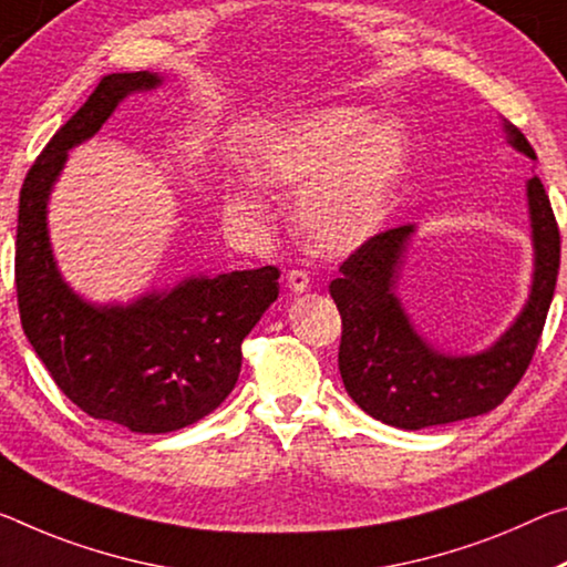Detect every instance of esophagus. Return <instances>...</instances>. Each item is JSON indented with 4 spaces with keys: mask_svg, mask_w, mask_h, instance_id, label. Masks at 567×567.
I'll return each instance as SVG.
<instances>
[{
    "mask_svg": "<svg viewBox=\"0 0 567 567\" xmlns=\"http://www.w3.org/2000/svg\"><path fill=\"white\" fill-rule=\"evenodd\" d=\"M287 287H290L292 292H305V290H308V287H310L308 272H305V269L292 267L290 272H287Z\"/></svg>",
    "mask_w": 567,
    "mask_h": 567,
    "instance_id": "esophagus-1",
    "label": "esophagus"
}]
</instances>
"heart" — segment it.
Masks as SVG:
<instances>
[{"mask_svg":"<svg viewBox=\"0 0 567 567\" xmlns=\"http://www.w3.org/2000/svg\"><path fill=\"white\" fill-rule=\"evenodd\" d=\"M353 107L300 115L259 154L257 178L272 188H305L300 227L312 247L338 255L379 221L399 182L406 141L396 123H379Z\"/></svg>","mask_w":567,"mask_h":567,"instance_id":"obj_1","label":"heart"}]
</instances>
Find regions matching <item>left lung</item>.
Wrapping results in <instances>:
<instances>
[{
  "label": "left lung",
  "mask_w": 567,
  "mask_h": 567,
  "mask_svg": "<svg viewBox=\"0 0 567 567\" xmlns=\"http://www.w3.org/2000/svg\"><path fill=\"white\" fill-rule=\"evenodd\" d=\"M509 143L535 158L525 133L505 123ZM535 239V282L523 316L487 353L452 358L431 350L393 295L409 224L383 229L350 251L330 282L343 336L338 368L348 396L365 413L399 429L452 424L497 409L523 379L540 343L560 272V229L537 176L527 184Z\"/></svg>",
  "instance_id": "1"
}]
</instances>
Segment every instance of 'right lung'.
<instances>
[{"mask_svg": "<svg viewBox=\"0 0 567 567\" xmlns=\"http://www.w3.org/2000/svg\"><path fill=\"white\" fill-rule=\"evenodd\" d=\"M158 83L151 73L101 78L27 171L14 245L20 320L52 381L87 416L138 434H166L209 416L239 379L241 340L280 292V269L267 265L192 277L166 295L101 310L60 280L44 204L68 148L93 136L125 95Z\"/></svg>", "mask_w": 567, "mask_h": 567, "instance_id": "right-lung-1", "label": "right lung"}]
</instances>
